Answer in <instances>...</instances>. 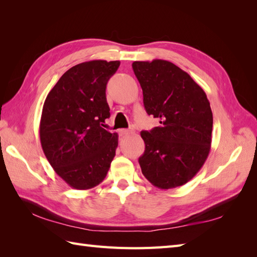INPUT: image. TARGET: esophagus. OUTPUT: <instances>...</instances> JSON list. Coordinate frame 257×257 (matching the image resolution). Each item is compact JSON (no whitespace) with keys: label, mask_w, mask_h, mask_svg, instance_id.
Instances as JSON below:
<instances>
[{"label":"esophagus","mask_w":257,"mask_h":257,"mask_svg":"<svg viewBox=\"0 0 257 257\" xmlns=\"http://www.w3.org/2000/svg\"><path fill=\"white\" fill-rule=\"evenodd\" d=\"M118 133H119L120 136H127V135L133 134L134 130L132 128H129V129H119Z\"/></svg>","instance_id":"1"}]
</instances>
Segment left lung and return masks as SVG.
Segmentation results:
<instances>
[{"label":"left lung","instance_id":"8db88e82","mask_svg":"<svg viewBox=\"0 0 257 257\" xmlns=\"http://www.w3.org/2000/svg\"><path fill=\"white\" fill-rule=\"evenodd\" d=\"M148 114L159 127L141 132L146 148L139 158L143 174L155 187L168 190L190 181L209 156L213 114L204 90L171 62H134Z\"/></svg>","mask_w":257,"mask_h":257}]
</instances>
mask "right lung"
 <instances>
[{"label":"right lung","mask_w":257,"mask_h":257,"mask_svg":"<svg viewBox=\"0 0 257 257\" xmlns=\"http://www.w3.org/2000/svg\"><path fill=\"white\" fill-rule=\"evenodd\" d=\"M119 65V61H90L73 66L48 92L43 106V151L74 189H91L102 182L116 155L118 135L103 127L110 117L106 86Z\"/></svg>","instance_id":"1"}]
</instances>
